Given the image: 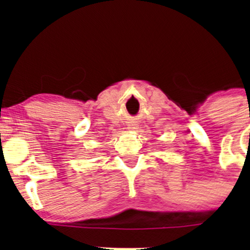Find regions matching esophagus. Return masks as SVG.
I'll list each match as a JSON object with an SVG mask.
<instances>
[{
  "instance_id": "34e87169",
  "label": "esophagus",
  "mask_w": 250,
  "mask_h": 250,
  "mask_svg": "<svg viewBox=\"0 0 250 250\" xmlns=\"http://www.w3.org/2000/svg\"><path fill=\"white\" fill-rule=\"evenodd\" d=\"M130 129H134V127H130Z\"/></svg>"
}]
</instances>
